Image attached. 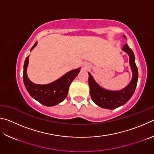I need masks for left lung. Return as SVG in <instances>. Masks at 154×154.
I'll return each instance as SVG.
<instances>
[{
    "mask_svg": "<svg viewBox=\"0 0 154 154\" xmlns=\"http://www.w3.org/2000/svg\"><path fill=\"white\" fill-rule=\"evenodd\" d=\"M124 37H126L124 35ZM122 50L128 54L129 63L132 72V77L130 82L126 87L120 90H106L98 85L94 79L92 75L88 72V84L90 87V96L93 102L101 108L115 109L124 105L132 97L136 89L138 81V69L135 63V57L133 51L127 44L122 47Z\"/></svg>",
    "mask_w": 154,
    "mask_h": 154,
    "instance_id": "obj_1",
    "label": "left lung"
}]
</instances>
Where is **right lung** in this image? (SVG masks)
<instances>
[{
  "label": "right lung",
  "instance_id": "add662e5",
  "mask_svg": "<svg viewBox=\"0 0 154 154\" xmlns=\"http://www.w3.org/2000/svg\"><path fill=\"white\" fill-rule=\"evenodd\" d=\"M37 42L35 43L30 51L35 48ZM29 62V56L25 60L24 64L23 80L28 92L38 102L47 106L56 105L66 98L71 83L80 71L81 68L70 71L63 76L48 84L40 85L31 82L27 75V67Z\"/></svg>",
  "mask_w": 154,
  "mask_h": 154
}]
</instances>
